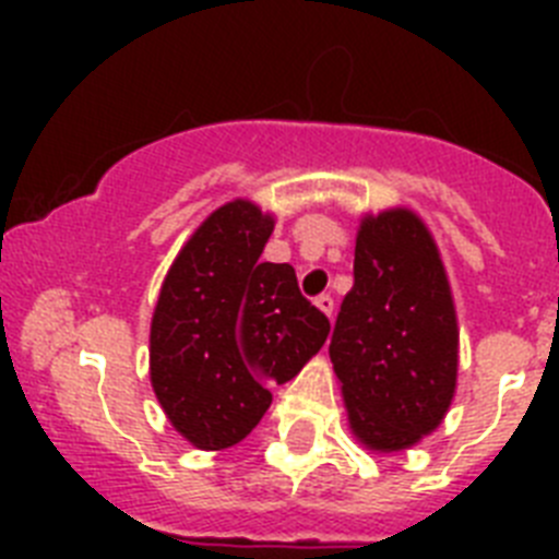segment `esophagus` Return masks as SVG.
Wrapping results in <instances>:
<instances>
[{"instance_id": "34e87169", "label": "esophagus", "mask_w": 559, "mask_h": 559, "mask_svg": "<svg viewBox=\"0 0 559 559\" xmlns=\"http://www.w3.org/2000/svg\"><path fill=\"white\" fill-rule=\"evenodd\" d=\"M316 308L322 310V313H328V316H333V310H335V299L330 294H319L316 296Z\"/></svg>"}]
</instances>
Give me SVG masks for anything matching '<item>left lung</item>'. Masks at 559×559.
<instances>
[{"instance_id": "8db88e82", "label": "left lung", "mask_w": 559, "mask_h": 559, "mask_svg": "<svg viewBox=\"0 0 559 559\" xmlns=\"http://www.w3.org/2000/svg\"><path fill=\"white\" fill-rule=\"evenodd\" d=\"M353 280L330 360L355 437L372 451H403L442 423L456 389L451 285L433 237L408 210L364 218Z\"/></svg>"}]
</instances>
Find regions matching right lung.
<instances>
[{
	"instance_id": "obj_1",
	"label": "right lung",
	"mask_w": 559,
	"mask_h": 559,
	"mask_svg": "<svg viewBox=\"0 0 559 559\" xmlns=\"http://www.w3.org/2000/svg\"><path fill=\"white\" fill-rule=\"evenodd\" d=\"M274 221L249 201L221 206L167 271L151 324V383L192 445L251 433L285 383L322 349L330 319L288 263L260 260Z\"/></svg>"
}]
</instances>
